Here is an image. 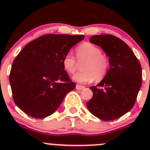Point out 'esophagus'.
<instances>
[{"instance_id": "1", "label": "esophagus", "mask_w": 150, "mask_h": 150, "mask_svg": "<svg viewBox=\"0 0 150 150\" xmlns=\"http://www.w3.org/2000/svg\"><path fill=\"white\" fill-rule=\"evenodd\" d=\"M83 88H85L84 86H81V85H76V89H77V90L81 91V90H83Z\"/></svg>"}]
</instances>
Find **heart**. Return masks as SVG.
<instances>
[{
	"label": "heart",
	"instance_id": "obj_1",
	"mask_svg": "<svg viewBox=\"0 0 150 150\" xmlns=\"http://www.w3.org/2000/svg\"><path fill=\"white\" fill-rule=\"evenodd\" d=\"M78 62L82 63L83 71L72 77L73 81L78 83H87L96 80L101 81L108 72L110 61L108 57L102 54L100 48L91 43H84L76 48ZM62 66L69 74H73L78 67V62L72 53L65 54L62 59Z\"/></svg>",
	"mask_w": 150,
	"mask_h": 150
}]
</instances>
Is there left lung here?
I'll list each match as a JSON object with an SVG mask.
<instances>
[{"label": "left lung", "mask_w": 150, "mask_h": 150, "mask_svg": "<svg viewBox=\"0 0 150 150\" xmlns=\"http://www.w3.org/2000/svg\"><path fill=\"white\" fill-rule=\"evenodd\" d=\"M89 41L104 50L110 67L97 86L90 87L93 97L86 106L92 115L101 120H115L134 107L142 86V67L132 50L115 36L93 35Z\"/></svg>", "instance_id": "8db88e82"}]
</instances>
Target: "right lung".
I'll list each match as a JSON object with an SVG mask.
<instances>
[{
  "mask_svg": "<svg viewBox=\"0 0 150 150\" xmlns=\"http://www.w3.org/2000/svg\"><path fill=\"white\" fill-rule=\"evenodd\" d=\"M84 35L47 34L29 43L12 64L9 82L15 104L35 118L52 115L72 82L62 66V59Z\"/></svg>",
  "mask_w": 150,
  "mask_h": 150,
  "instance_id": "1",
  "label": "right lung"
}]
</instances>
